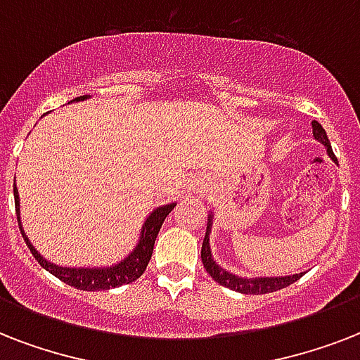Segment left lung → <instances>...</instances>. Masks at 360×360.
Wrapping results in <instances>:
<instances>
[{
    "instance_id": "obj_1",
    "label": "left lung",
    "mask_w": 360,
    "mask_h": 360,
    "mask_svg": "<svg viewBox=\"0 0 360 360\" xmlns=\"http://www.w3.org/2000/svg\"><path fill=\"white\" fill-rule=\"evenodd\" d=\"M312 132L314 138L323 143L325 149H327V155H329L333 160H336L335 153H333V147H330V141L327 138V132L318 121H312ZM207 231H205V239H203L202 245V262L203 267L211 274V278L217 280L220 285L224 288H230L233 291H239V293H245V295H263V293H271V291H278L282 288H288L290 284L297 282L304 273L291 274V276H257V278H243V276H237L233 273H228L226 269H222L219 263L213 259V254H211V246H209V233H211V226H213V213L207 217Z\"/></svg>"
}]
</instances>
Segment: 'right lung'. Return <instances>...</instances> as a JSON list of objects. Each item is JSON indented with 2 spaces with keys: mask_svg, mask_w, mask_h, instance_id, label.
Masks as SVG:
<instances>
[{
  "mask_svg": "<svg viewBox=\"0 0 360 360\" xmlns=\"http://www.w3.org/2000/svg\"><path fill=\"white\" fill-rule=\"evenodd\" d=\"M87 95L84 97H78L75 101H86ZM72 103V101H70ZM14 205H16V217H18V226L20 231H22V237H24L25 245L31 250L33 257L37 262L41 263L42 269H46L48 273H52L56 278H59L65 284L72 285L76 290L84 291H103L110 290V288H117V285H124L134 282L136 278H140L143 271H146L147 263L151 259L153 246H155V239H157L158 231L162 228L164 219L172 213V209L175 207V203H168V205H162V207H157L153 211L147 220L141 226L140 239H138V245L129 256L121 259L120 263H115L112 267H61V265H56V263H50L48 259L39 254L35 250V246L31 245L27 236L24 233V228H22V220H20V198L18 191H16V185H14Z\"/></svg>",
  "mask_w": 360,
  "mask_h": 360,
  "instance_id": "add662e5",
  "label": "right lung"
}]
</instances>
